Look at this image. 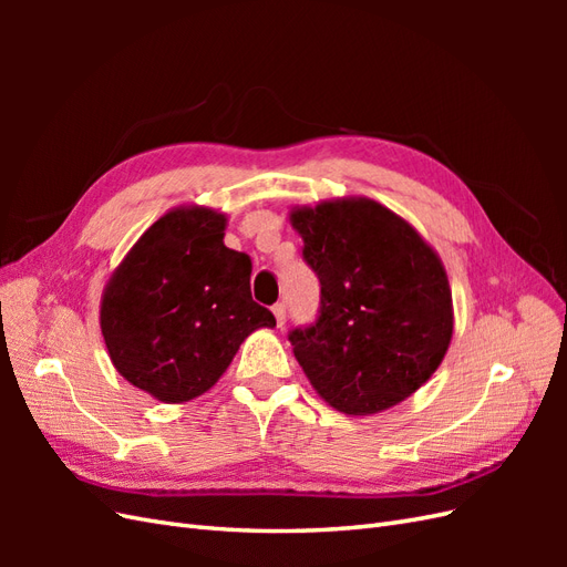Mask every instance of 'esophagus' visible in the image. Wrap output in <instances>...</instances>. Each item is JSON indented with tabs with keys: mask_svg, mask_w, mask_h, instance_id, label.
Returning <instances> with one entry per match:
<instances>
[{
	"mask_svg": "<svg viewBox=\"0 0 567 567\" xmlns=\"http://www.w3.org/2000/svg\"><path fill=\"white\" fill-rule=\"evenodd\" d=\"M271 312H274V317H277V326L281 329V326L286 323V305L284 302H277L271 307Z\"/></svg>",
	"mask_w": 567,
	"mask_h": 567,
	"instance_id": "1",
	"label": "esophagus"
}]
</instances>
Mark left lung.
<instances>
[{
	"label": "left lung",
	"mask_w": 567,
	"mask_h": 567,
	"mask_svg": "<svg viewBox=\"0 0 567 567\" xmlns=\"http://www.w3.org/2000/svg\"><path fill=\"white\" fill-rule=\"evenodd\" d=\"M321 284L319 317L288 333L312 388L342 414H379L442 364L454 307L440 255L406 219L364 196L290 210Z\"/></svg>",
	"instance_id": "obj_1"
}]
</instances>
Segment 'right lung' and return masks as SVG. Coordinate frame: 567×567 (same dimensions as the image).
I'll return each mask as SVG.
<instances>
[{"instance_id": "right-lung-1", "label": "right lung", "mask_w": 567, "mask_h": 567, "mask_svg": "<svg viewBox=\"0 0 567 567\" xmlns=\"http://www.w3.org/2000/svg\"><path fill=\"white\" fill-rule=\"evenodd\" d=\"M227 215L179 205L140 236L101 296L113 367L165 404L208 392L241 342L277 319L250 296V257L225 246Z\"/></svg>"}]
</instances>
